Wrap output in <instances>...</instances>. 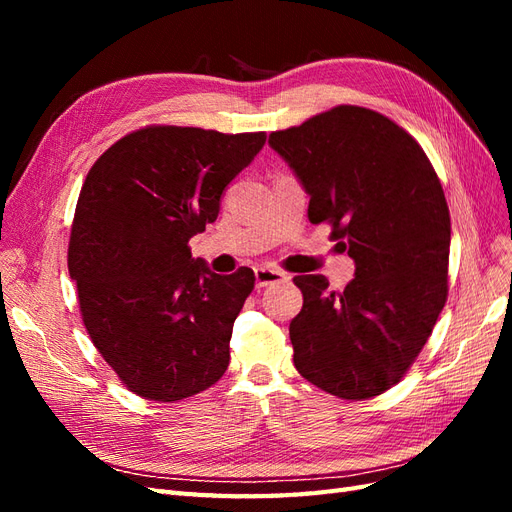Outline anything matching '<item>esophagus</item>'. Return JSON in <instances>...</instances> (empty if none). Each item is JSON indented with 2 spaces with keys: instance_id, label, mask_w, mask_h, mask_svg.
<instances>
[{
  "instance_id": "obj_1",
  "label": "esophagus",
  "mask_w": 512,
  "mask_h": 512,
  "mask_svg": "<svg viewBox=\"0 0 512 512\" xmlns=\"http://www.w3.org/2000/svg\"><path fill=\"white\" fill-rule=\"evenodd\" d=\"M256 277V288H265L277 282H284L286 280V273H282L280 269H271V267H258L254 271Z\"/></svg>"
}]
</instances>
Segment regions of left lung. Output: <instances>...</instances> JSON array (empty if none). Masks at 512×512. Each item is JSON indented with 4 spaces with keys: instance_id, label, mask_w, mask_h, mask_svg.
<instances>
[{
    "instance_id": "left-lung-1",
    "label": "left lung",
    "mask_w": 512,
    "mask_h": 512,
    "mask_svg": "<svg viewBox=\"0 0 512 512\" xmlns=\"http://www.w3.org/2000/svg\"><path fill=\"white\" fill-rule=\"evenodd\" d=\"M269 145L307 192L309 222H329L354 260L344 292H329L324 275L294 277V367L331 395L376 397L406 374L446 303L451 218L440 179L404 128L361 106L271 132Z\"/></svg>"
}]
</instances>
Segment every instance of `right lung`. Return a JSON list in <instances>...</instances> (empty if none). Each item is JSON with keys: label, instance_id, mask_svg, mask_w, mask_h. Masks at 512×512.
I'll list each match as a JSON object with an SVG mask.
<instances>
[{"label": "right lung", "instance_id": "obj_1", "mask_svg": "<svg viewBox=\"0 0 512 512\" xmlns=\"http://www.w3.org/2000/svg\"><path fill=\"white\" fill-rule=\"evenodd\" d=\"M265 132L151 126L91 166L76 203L68 271L85 329L121 382L179 401L218 382L254 271L213 273L188 241L218 220L228 183Z\"/></svg>", "mask_w": 512, "mask_h": 512}]
</instances>
